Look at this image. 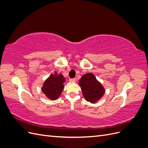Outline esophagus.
Wrapping results in <instances>:
<instances>
[{"instance_id":"esophagus-1","label":"esophagus","mask_w":148,"mask_h":148,"mask_svg":"<svg viewBox=\"0 0 148 148\" xmlns=\"http://www.w3.org/2000/svg\"><path fill=\"white\" fill-rule=\"evenodd\" d=\"M70 82H75V78H70L69 79Z\"/></svg>"}]
</instances>
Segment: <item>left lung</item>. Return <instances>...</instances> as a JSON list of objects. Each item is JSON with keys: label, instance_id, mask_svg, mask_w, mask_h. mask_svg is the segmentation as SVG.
<instances>
[{"label": "left lung", "instance_id": "1", "mask_svg": "<svg viewBox=\"0 0 148 148\" xmlns=\"http://www.w3.org/2000/svg\"><path fill=\"white\" fill-rule=\"evenodd\" d=\"M78 84L81 87L84 97L88 102H95L100 99L104 94V88L92 73L84 75L79 79Z\"/></svg>", "mask_w": 148, "mask_h": 148}]
</instances>
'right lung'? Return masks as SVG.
<instances>
[{"mask_svg":"<svg viewBox=\"0 0 148 148\" xmlns=\"http://www.w3.org/2000/svg\"><path fill=\"white\" fill-rule=\"evenodd\" d=\"M65 82V79L63 75L61 73L58 75L57 72H55L54 75L51 74L44 82L42 91L49 99H57L63 91Z\"/></svg>","mask_w":148,"mask_h":148,"instance_id":"obj_1","label":"right lung"}]
</instances>
